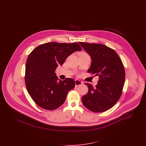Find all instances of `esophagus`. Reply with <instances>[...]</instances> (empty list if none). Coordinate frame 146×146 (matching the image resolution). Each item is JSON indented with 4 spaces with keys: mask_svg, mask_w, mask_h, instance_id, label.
I'll return each instance as SVG.
<instances>
[{
    "mask_svg": "<svg viewBox=\"0 0 146 146\" xmlns=\"http://www.w3.org/2000/svg\"><path fill=\"white\" fill-rule=\"evenodd\" d=\"M75 83H76V86H79V85H82V84H83V82H80V81H79V80H75Z\"/></svg>",
    "mask_w": 146,
    "mask_h": 146,
    "instance_id": "esophagus-1",
    "label": "esophagus"
}]
</instances>
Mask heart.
I'll return each instance as SVG.
<instances>
[{
  "label": "heart",
  "instance_id": "obj_1",
  "mask_svg": "<svg viewBox=\"0 0 146 146\" xmlns=\"http://www.w3.org/2000/svg\"><path fill=\"white\" fill-rule=\"evenodd\" d=\"M84 54V55H86V54H85V53H84V52H83V53H82V54Z\"/></svg>",
  "mask_w": 146,
  "mask_h": 146
}]
</instances>
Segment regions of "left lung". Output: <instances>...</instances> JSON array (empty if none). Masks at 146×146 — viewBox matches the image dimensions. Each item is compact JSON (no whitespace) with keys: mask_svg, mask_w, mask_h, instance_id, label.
<instances>
[{"mask_svg":"<svg viewBox=\"0 0 146 146\" xmlns=\"http://www.w3.org/2000/svg\"><path fill=\"white\" fill-rule=\"evenodd\" d=\"M91 58L88 72L98 76L95 87L88 86V92L82 98L84 106L95 113L108 110L118 102L125 82V70L121 59L111 48L100 44L79 42Z\"/></svg>","mask_w":146,"mask_h":146,"instance_id":"8db88e82","label":"left lung"}]
</instances>
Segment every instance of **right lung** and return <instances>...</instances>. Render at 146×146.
<instances>
[{
  "instance_id": "add662e5",
  "label": "right lung",
  "mask_w": 146,
  "mask_h": 146,
  "mask_svg": "<svg viewBox=\"0 0 146 146\" xmlns=\"http://www.w3.org/2000/svg\"><path fill=\"white\" fill-rule=\"evenodd\" d=\"M82 48L79 44L46 42L35 48L28 56L25 83L28 94L43 109L54 110L62 105L68 92L76 85L72 78L58 80L55 70L67 57Z\"/></svg>"
}]
</instances>
